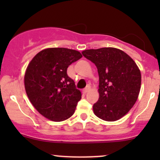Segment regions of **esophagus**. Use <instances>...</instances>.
<instances>
[{
    "instance_id": "esophagus-1",
    "label": "esophagus",
    "mask_w": 160,
    "mask_h": 160,
    "mask_svg": "<svg viewBox=\"0 0 160 160\" xmlns=\"http://www.w3.org/2000/svg\"><path fill=\"white\" fill-rule=\"evenodd\" d=\"M89 89H90V87H89V86H88L87 87L85 88V89H83V93H86V92H89Z\"/></svg>"
}]
</instances>
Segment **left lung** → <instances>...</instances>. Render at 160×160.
Listing matches in <instances>:
<instances>
[{
	"label": "left lung",
	"mask_w": 160,
	"mask_h": 160,
	"mask_svg": "<svg viewBox=\"0 0 160 160\" xmlns=\"http://www.w3.org/2000/svg\"><path fill=\"white\" fill-rule=\"evenodd\" d=\"M82 54L98 69L99 98L93 104L94 113L110 122L122 118L140 92L141 75L136 63L123 51L112 47L86 49Z\"/></svg>",
	"instance_id": "left-lung-1"
}]
</instances>
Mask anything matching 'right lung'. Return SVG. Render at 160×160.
Masks as SVG:
<instances>
[{"mask_svg": "<svg viewBox=\"0 0 160 160\" xmlns=\"http://www.w3.org/2000/svg\"><path fill=\"white\" fill-rule=\"evenodd\" d=\"M82 57L67 48H49L38 52L25 74L27 95L36 110L49 120L60 122L74 114L81 92L68 76L67 69Z\"/></svg>", "mask_w": 160, "mask_h": 160, "instance_id": "1", "label": "right lung"}]
</instances>
